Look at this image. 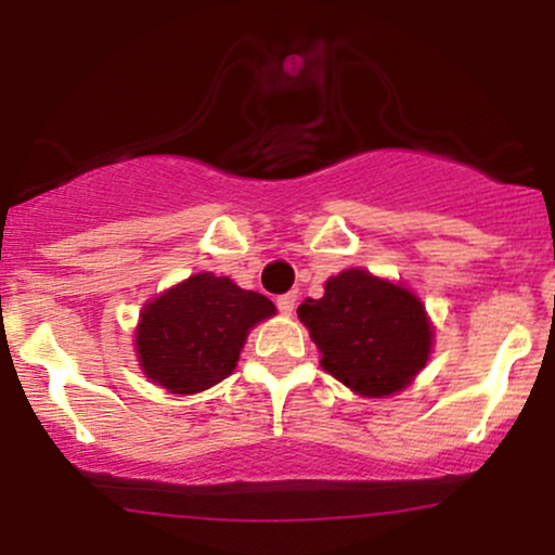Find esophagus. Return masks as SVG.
Returning <instances> with one entry per match:
<instances>
[{"label":"esophagus","mask_w":555,"mask_h":555,"mask_svg":"<svg viewBox=\"0 0 555 555\" xmlns=\"http://www.w3.org/2000/svg\"><path fill=\"white\" fill-rule=\"evenodd\" d=\"M295 305H297V292H286V295L276 297V308H279V313L292 315V310H295Z\"/></svg>","instance_id":"34e87169"}]
</instances>
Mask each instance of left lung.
I'll use <instances>...</instances> for the list:
<instances>
[{
	"label": "left lung",
	"mask_w": 555,
	"mask_h": 555,
	"mask_svg": "<svg viewBox=\"0 0 555 555\" xmlns=\"http://www.w3.org/2000/svg\"><path fill=\"white\" fill-rule=\"evenodd\" d=\"M299 321L323 352L321 365L362 397H388L428 362L433 328L423 302L404 286L349 269L326 295L305 299Z\"/></svg>",
	"instance_id": "obj_1"
}]
</instances>
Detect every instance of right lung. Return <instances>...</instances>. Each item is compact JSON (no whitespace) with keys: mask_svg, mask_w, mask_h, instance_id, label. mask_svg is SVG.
Returning a JSON list of instances; mask_svg holds the SVG:
<instances>
[{"mask_svg":"<svg viewBox=\"0 0 555 555\" xmlns=\"http://www.w3.org/2000/svg\"><path fill=\"white\" fill-rule=\"evenodd\" d=\"M276 313L269 297L197 273L145 305L135 334L143 373L171 393H195L234 371L247 331Z\"/></svg>","mask_w":555,"mask_h":555,"instance_id":"right-lung-1","label":"right lung"}]
</instances>
